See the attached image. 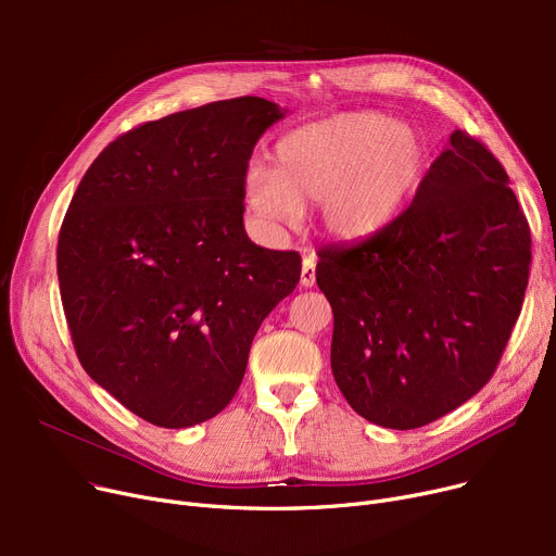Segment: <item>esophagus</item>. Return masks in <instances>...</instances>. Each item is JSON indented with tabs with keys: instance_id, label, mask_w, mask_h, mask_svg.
I'll return each instance as SVG.
<instances>
[{
	"instance_id": "obj_1",
	"label": "esophagus",
	"mask_w": 556,
	"mask_h": 556,
	"mask_svg": "<svg viewBox=\"0 0 556 556\" xmlns=\"http://www.w3.org/2000/svg\"><path fill=\"white\" fill-rule=\"evenodd\" d=\"M300 283H302L304 288H311V286L315 283V256H304Z\"/></svg>"
}]
</instances>
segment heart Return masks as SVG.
Returning <instances> with one entry per match:
<instances>
[{
  "label": "heart",
  "instance_id": "b5f03b06",
  "mask_svg": "<svg viewBox=\"0 0 556 556\" xmlns=\"http://www.w3.org/2000/svg\"><path fill=\"white\" fill-rule=\"evenodd\" d=\"M428 137L392 114L365 110L283 135L275 166L252 162L241 198L254 225L275 231L293 223L300 204L317 202L319 225L338 241H367L390 229L426 185Z\"/></svg>",
  "mask_w": 556,
  "mask_h": 556
}]
</instances>
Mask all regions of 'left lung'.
Segmentation results:
<instances>
[{
    "mask_svg": "<svg viewBox=\"0 0 556 556\" xmlns=\"http://www.w3.org/2000/svg\"><path fill=\"white\" fill-rule=\"evenodd\" d=\"M530 225L501 162L462 130L383 233L319 250L331 369L367 421L413 430L478 394L518 319Z\"/></svg>",
    "mask_w": 556,
    "mask_h": 556,
    "instance_id": "obj_1",
    "label": "left lung"
}]
</instances>
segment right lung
Returning <instances> with one entry per match:
<instances>
[{
    "mask_svg": "<svg viewBox=\"0 0 556 556\" xmlns=\"http://www.w3.org/2000/svg\"><path fill=\"white\" fill-rule=\"evenodd\" d=\"M286 112L241 97L143 124L70 202L58 281L78 361L153 426L216 417L261 323L300 281L298 252L261 248L243 227V170Z\"/></svg>",
    "mask_w": 556,
    "mask_h": 556,
    "instance_id": "1",
    "label": "right lung"
}]
</instances>
